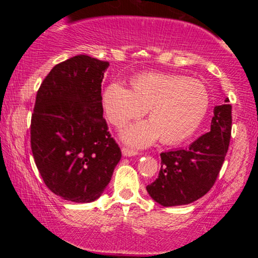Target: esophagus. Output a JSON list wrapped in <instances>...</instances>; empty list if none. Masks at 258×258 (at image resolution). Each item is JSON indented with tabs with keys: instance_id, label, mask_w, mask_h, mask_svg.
I'll use <instances>...</instances> for the list:
<instances>
[{
	"instance_id": "obj_1",
	"label": "esophagus",
	"mask_w": 258,
	"mask_h": 258,
	"mask_svg": "<svg viewBox=\"0 0 258 258\" xmlns=\"http://www.w3.org/2000/svg\"><path fill=\"white\" fill-rule=\"evenodd\" d=\"M137 152L136 150H132V149H128V148H122V155L123 156H133V155H137Z\"/></svg>"
}]
</instances>
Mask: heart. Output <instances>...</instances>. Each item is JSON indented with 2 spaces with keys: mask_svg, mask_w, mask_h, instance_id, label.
I'll list each match as a JSON object with an SVG mask.
<instances>
[{
  "mask_svg": "<svg viewBox=\"0 0 258 258\" xmlns=\"http://www.w3.org/2000/svg\"><path fill=\"white\" fill-rule=\"evenodd\" d=\"M132 91L112 82L102 93L106 119L121 128L128 121L143 116L150 121L127 127L122 139L132 147H147L160 136L167 144L190 137L205 119L210 96L205 86L177 74L147 73L131 80Z\"/></svg>",
  "mask_w": 258,
  "mask_h": 258,
  "instance_id": "obj_1",
  "label": "heart"
}]
</instances>
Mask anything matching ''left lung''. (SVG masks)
Listing matches in <instances>:
<instances>
[{
  "label": "left lung",
  "instance_id": "left-lung-1",
  "mask_svg": "<svg viewBox=\"0 0 258 258\" xmlns=\"http://www.w3.org/2000/svg\"><path fill=\"white\" fill-rule=\"evenodd\" d=\"M226 98L215 106L211 130L184 149L160 154L158 178L147 191L160 205H186L204 197L215 184L228 152L232 131V105Z\"/></svg>",
  "mask_w": 258,
  "mask_h": 258
}]
</instances>
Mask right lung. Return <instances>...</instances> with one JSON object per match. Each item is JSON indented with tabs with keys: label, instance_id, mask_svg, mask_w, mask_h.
I'll list each match as a JSON object with an SVG mask.
<instances>
[{
	"label": "right lung",
	"instance_id": "obj_1",
	"mask_svg": "<svg viewBox=\"0 0 258 258\" xmlns=\"http://www.w3.org/2000/svg\"><path fill=\"white\" fill-rule=\"evenodd\" d=\"M108 61L80 54L55 65L38 88L30 142L44 184L58 197L91 203L110 182L121 150L103 117Z\"/></svg>",
	"mask_w": 258,
	"mask_h": 258
}]
</instances>
